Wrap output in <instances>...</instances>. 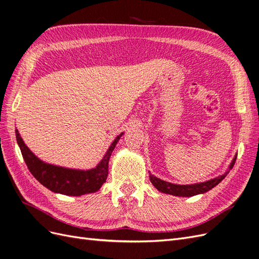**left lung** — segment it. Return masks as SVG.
Masks as SVG:
<instances>
[{"instance_id": "left-lung-1", "label": "left lung", "mask_w": 259, "mask_h": 259, "mask_svg": "<svg viewBox=\"0 0 259 259\" xmlns=\"http://www.w3.org/2000/svg\"><path fill=\"white\" fill-rule=\"evenodd\" d=\"M236 159H237V156H235V158H233V160L229 165V170L226 173L221 175L219 178H215L213 180L203 182V183H197V184H191V185L172 184V183L165 182L154 177V175L151 173H149V180H151L152 184L163 194H169V195L179 196V197H193L199 194H204L206 191L215 187L216 185H219L220 183L226 178V175L229 173V171L233 168Z\"/></svg>"}]
</instances>
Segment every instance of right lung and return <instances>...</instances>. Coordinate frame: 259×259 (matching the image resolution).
<instances>
[{
    "label": "right lung",
    "instance_id": "right-lung-1",
    "mask_svg": "<svg viewBox=\"0 0 259 259\" xmlns=\"http://www.w3.org/2000/svg\"><path fill=\"white\" fill-rule=\"evenodd\" d=\"M122 135L123 133H120L113 141L102 160L96 168L85 171L68 169L41 161L24 144L18 130L16 129L17 143L20 147L23 159L33 177L49 190L66 196H81L89 193H96L101 188L107 179L108 160H110L114 148Z\"/></svg>",
    "mask_w": 259,
    "mask_h": 259
}]
</instances>
